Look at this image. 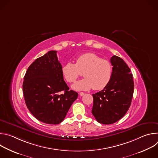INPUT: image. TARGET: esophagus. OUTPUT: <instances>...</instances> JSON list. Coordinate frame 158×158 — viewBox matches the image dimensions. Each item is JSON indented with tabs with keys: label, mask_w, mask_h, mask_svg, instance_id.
Returning a JSON list of instances; mask_svg holds the SVG:
<instances>
[{
	"label": "esophagus",
	"mask_w": 158,
	"mask_h": 158,
	"mask_svg": "<svg viewBox=\"0 0 158 158\" xmlns=\"http://www.w3.org/2000/svg\"><path fill=\"white\" fill-rule=\"evenodd\" d=\"M79 95H80L81 96H83L84 95V93L83 92H81V93H79Z\"/></svg>",
	"instance_id": "esophagus-1"
}]
</instances>
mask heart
Instances as JSON below:
<instances>
[{"label":"heart","mask_w":158,"mask_h":158,"mask_svg":"<svg viewBox=\"0 0 158 158\" xmlns=\"http://www.w3.org/2000/svg\"><path fill=\"white\" fill-rule=\"evenodd\" d=\"M65 80L72 83L84 73V79L76 82L73 88L78 91H88L93 89L99 91L109 83L112 75V65L107 60L94 53H85L78 57L76 64L67 62L62 68Z\"/></svg>","instance_id":"1"}]
</instances>
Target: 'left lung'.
Returning a JSON list of instances; mask_svg holds the SVG:
<instances>
[{
  "label": "left lung",
  "mask_w": 158,
  "mask_h": 158,
  "mask_svg": "<svg viewBox=\"0 0 158 158\" xmlns=\"http://www.w3.org/2000/svg\"><path fill=\"white\" fill-rule=\"evenodd\" d=\"M112 75L108 85L93 94L92 113L97 121L103 124H113L121 119L128 110L134 93L132 74L126 63L118 56L110 58Z\"/></svg>",
  "instance_id": "obj_1"
}]
</instances>
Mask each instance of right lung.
I'll return each instance as SVG.
<instances>
[{
	"label": "right lung",
	"instance_id": "add662e5",
	"mask_svg": "<svg viewBox=\"0 0 158 158\" xmlns=\"http://www.w3.org/2000/svg\"><path fill=\"white\" fill-rule=\"evenodd\" d=\"M22 89L32 114L49 124L60 123L78 97L77 93L69 91L64 80L56 51H49L31 64L25 74ZM60 92L63 93L60 95Z\"/></svg>",
	"mask_w": 158,
	"mask_h": 158
}]
</instances>
